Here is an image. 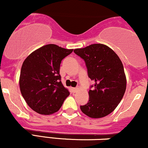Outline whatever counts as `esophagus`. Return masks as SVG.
I'll return each mask as SVG.
<instances>
[{
    "instance_id": "34e87169",
    "label": "esophagus",
    "mask_w": 148,
    "mask_h": 148,
    "mask_svg": "<svg viewBox=\"0 0 148 148\" xmlns=\"http://www.w3.org/2000/svg\"><path fill=\"white\" fill-rule=\"evenodd\" d=\"M78 89H79V88H72L73 91L75 92H75H77Z\"/></svg>"
}]
</instances>
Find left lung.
Listing matches in <instances>:
<instances>
[{"mask_svg":"<svg viewBox=\"0 0 148 148\" xmlns=\"http://www.w3.org/2000/svg\"><path fill=\"white\" fill-rule=\"evenodd\" d=\"M74 53L84 60L88 76L94 82L89 90V100L81 111L93 119L109 115L122 100L126 90V76L117 54L106 45L95 43Z\"/></svg>","mask_w":148,"mask_h":148,"instance_id":"1","label":"left lung"}]
</instances>
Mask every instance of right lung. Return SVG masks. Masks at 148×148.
Returning a JSON list of instances; mask_svg holds the SVG:
<instances>
[{"label": "right lung", "instance_id": "obj_1", "mask_svg": "<svg viewBox=\"0 0 148 148\" xmlns=\"http://www.w3.org/2000/svg\"><path fill=\"white\" fill-rule=\"evenodd\" d=\"M73 49L45 45L32 52L23 63L19 77L26 103L40 114L57 112L70 93L61 82L60 64Z\"/></svg>", "mask_w": 148, "mask_h": 148}]
</instances>
